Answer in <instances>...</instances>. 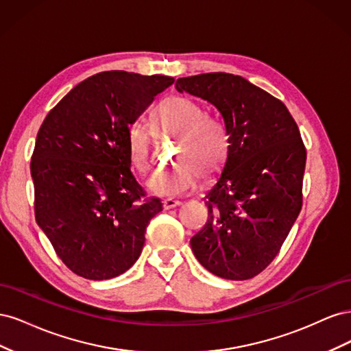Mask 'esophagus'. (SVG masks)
I'll use <instances>...</instances> for the list:
<instances>
[{"instance_id":"1","label":"esophagus","mask_w":351,"mask_h":351,"mask_svg":"<svg viewBox=\"0 0 351 351\" xmlns=\"http://www.w3.org/2000/svg\"><path fill=\"white\" fill-rule=\"evenodd\" d=\"M182 205V202L180 200H174V199H164L162 202V208L167 210V209H173L176 206H180Z\"/></svg>"}]
</instances>
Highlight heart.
<instances>
[{"label": "heart", "mask_w": 351, "mask_h": 351, "mask_svg": "<svg viewBox=\"0 0 351 351\" xmlns=\"http://www.w3.org/2000/svg\"><path fill=\"white\" fill-rule=\"evenodd\" d=\"M156 137H176L174 168L156 173L147 183L151 193L162 197L182 196L192 190L199 174L214 177L224 165L230 139L226 124L217 117L204 114L200 105L186 97H168L152 112ZM154 133L142 124L127 130V152L130 165L141 176L152 168Z\"/></svg>", "instance_id": "heart-1"}]
</instances>
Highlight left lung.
I'll list each match as a JSON object with an SVG mask.
<instances>
[{"label":"left lung","instance_id":"obj_1","mask_svg":"<svg viewBox=\"0 0 351 351\" xmlns=\"http://www.w3.org/2000/svg\"><path fill=\"white\" fill-rule=\"evenodd\" d=\"M176 89L214 105L230 147L205 196L208 222L190 244L217 277H256L277 256L300 214L306 147L290 111L271 93L230 73L177 79Z\"/></svg>","mask_w":351,"mask_h":351}]
</instances>
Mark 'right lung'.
<instances>
[{
  "label": "right lung",
  "mask_w": 351,
  "mask_h": 351,
  "mask_svg": "<svg viewBox=\"0 0 351 351\" xmlns=\"http://www.w3.org/2000/svg\"><path fill=\"white\" fill-rule=\"evenodd\" d=\"M173 77L104 71L74 86L42 123L30 174L35 218L58 258L101 281L139 259L149 221L162 210L130 171L127 130Z\"/></svg>",
  "instance_id": "1"
}]
</instances>
